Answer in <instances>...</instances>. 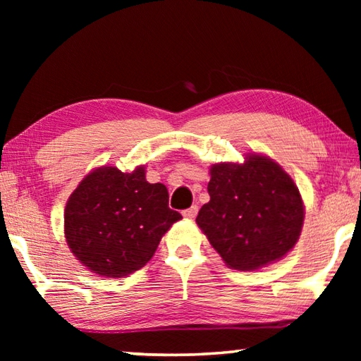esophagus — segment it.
<instances>
[{
	"instance_id": "esophagus-1",
	"label": "esophagus",
	"mask_w": 361,
	"mask_h": 361,
	"mask_svg": "<svg viewBox=\"0 0 361 361\" xmlns=\"http://www.w3.org/2000/svg\"><path fill=\"white\" fill-rule=\"evenodd\" d=\"M197 212H199V207L197 205H192L191 209H188V210L183 212V216L188 218V219H192V218H195V215H197Z\"/></svg>"
}]
</instances>
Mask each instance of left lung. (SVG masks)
I'll return each mask as SVG.
<instances>
[{
  "instance_id": "8db88e82",
  "label": "left lung",
  "mask_w": 361,
  "mask_h": 361,
  "mask_svg": "<svg viewBox=\"0 0 361 361\" xmlns=\"http://www.w3.org/2000/svg\"><path fill=\"white\" fill-rule=\"evenodd\" d=\"M210 202L195 223L232 269L255 271L290 252L301 234V194L282 167L250 154L239 164L210 169Z\"/></svg>"
}]
</instances>
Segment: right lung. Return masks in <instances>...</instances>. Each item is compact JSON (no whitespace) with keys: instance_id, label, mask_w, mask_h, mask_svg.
Wrapping results in <instances>:
<instances>
[{"instance_id":"add662e5","label":"right lung","mask_w":361,"mask_h":361,"mask_svg":"<svg viewBox=\"0 0 361 361\" xmlns=\"http://www.w3.org/2000/svg\"><path fill=\"white\" fill-rule=\"evenodd\" d=\"M178 212L169 207L162 183L145 167L122 173L100 167L79 183L65 209V237L73 255L94 274L126 277L148 262Z\"/></svg>"}]
</instances>
